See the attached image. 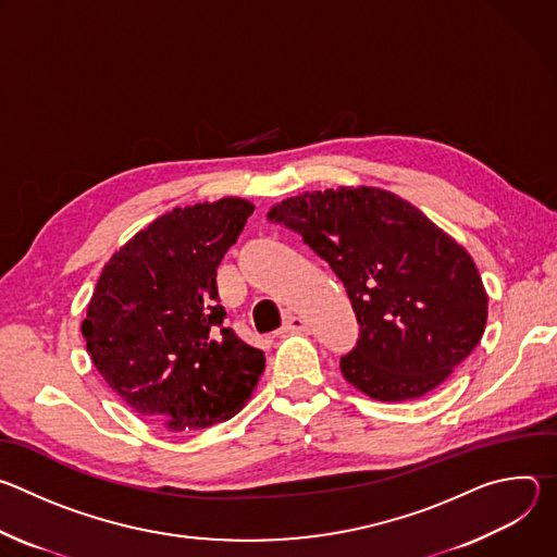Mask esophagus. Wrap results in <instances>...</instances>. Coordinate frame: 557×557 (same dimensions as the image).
I'll list each match as a JSON object with an SVG mask.
<instances>
[{"label": "esophagus", "instance_id": "obj_1", "mask_svg": "<svg viewBox=\"0 0 557 557\" xmlns=\"http://www.w3.org/2000/svg\"><path fill=\"white\" fill-rule=\"evenodd\" d=\"M304 331H308V326H306V322L301 320V317H297V314H288L286 320H284V326H282V333H304Z\"/></svg>", "mask_w": 557, "mask_h": 557}]
</instances>
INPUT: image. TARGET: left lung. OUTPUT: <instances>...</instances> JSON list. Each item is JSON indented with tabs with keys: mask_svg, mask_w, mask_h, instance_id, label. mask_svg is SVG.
Masks as SVG:
<instances>
[{
	"mask_svg": "<svg viewBox=\"0 0 557 557\" xmlns=\"http://www.w3.org/2000/svg\"><path fill=\"white\" fill-rule=\"evenodd\" d=\"M269 220L299 233L344 282L359 339L339 368L372 399H419L479 346L487 324L479 269L408 200L339 187L288 198Z\"/></svg>",
	"mask_w": 557,
	"mask_h": 557,
	"instance_id": "left-lung-1",
	"label": "left lung"
}]
</instances>
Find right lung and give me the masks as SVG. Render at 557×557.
<instances>
[{
    "mask_svg": "<svg viewBox=\"0 0 557 557\" xmlns=\"http://www.w3.org/2000/svg\"><path fill=\"white\" fill-rule=\"evenodd\" d=\"M251 213L222 198L156 218L110 258L88 304L92 363L134 412L172 432L235 417L264 372V352L224 326L215 284Z\"/></svg>",
    "mask_w": 557,
    "mask_h": 557,
    "instance_id": "add662e5",
    "label": "right lung"
}]
</instances>
